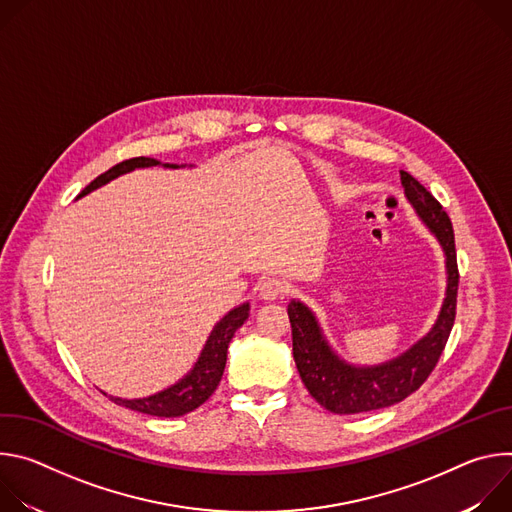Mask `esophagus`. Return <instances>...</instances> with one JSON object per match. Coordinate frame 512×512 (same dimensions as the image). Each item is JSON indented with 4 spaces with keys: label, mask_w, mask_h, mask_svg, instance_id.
Wrapping results in <instances>:
<instances>
[{
    "label": "esophagus",
    "mask_w": 512,
    "mask_h": 512,
    "mask_svg": "<svg viewBox=\"0 0 512 512\" xmlns=\"http://www.w3.org/2000/svg\"><path fill=\"white\" fill-rule=\"evenodd\" d=\"M287 294V285L277 279V277H267L261 285H259V298L263 302H273L277 298H283Z\"/></svg>",
    "instance_id": "obj_1"
}]
</instances>
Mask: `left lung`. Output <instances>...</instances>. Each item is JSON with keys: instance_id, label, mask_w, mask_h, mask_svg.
<instances>
[{"instance_id": "1", "label": "left lung", "mask_w": 512, "mask_h": 512, "mask_svg": "<svg viewBox=\"0 0 512 512\" xmlns=\"http://www.w3.org/2000/svg\"><path fill=\"white\" fill-rule=\"evenodd\" d=\"M401 184L409 204L440 241L446 255L448 287L433 328L393 360L375 367H354L330 348L314 312L306 304L291 300L287 306L298 373L310 395L324 409L338 415L383 409L415 393L435 369L456 320L460 273L450 216L411 174L401 172Z\"/></svg>"}]
</instances>
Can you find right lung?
<instances>
[{"instance_id":"add662e5","label":"right lung","mask_w":512,"mask_h":512,"mask_svg":"<svg viewBox=\"0 0 512 512\" xmlns=\"http://www.w3.org/2000/svg\"><path fill=\"white\" fill-rule=\"evenodd\" d=\"M160 164L162 162H158L154 158L125 160V162L113 166L111 170H107L105 174H101L99 178H95L77 198L87 196L89 192L101 188L103 184L115 180L117 176L133 172L135 168H152V166H160ZM164 168H182V166L164 164ZM247 318H249V302L233 308L225 318H221V322H216L196 364L192 367V371L184 379H180L176 385H172L156 395L141 397V399H121V397H113V395H109V399L121 407H127V409L139 411V413L156 415V417H180V415L194 411L214 393L218 383H221L223 373H225V364H227L229 342L235 336V332L245 324ZM103 395H107V393H103Z\"/></svg>"}]
</instances>
